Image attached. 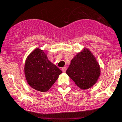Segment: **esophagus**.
<instances>
[{
  "label": "esophagus",
  "instance_id": "1",
  "mask_svg": "<svg viewBox=\"0 0 122 122\" xmlns=\"http://www.w3.org/2000/svg\"><path fill=\"white\" fill-rule=\"evenodd\" d=\"M66 69H67V68L66 66H65V67H63V68H62V71L63 72H66Z\"/></svg>",
  "mask_w": 122,
  "mask_h": 122
}]
</instances>
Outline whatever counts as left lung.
Masks as SVG:
<instances>
[{
    "label": "left lung",
    "instance_id": "1",
    "mask_svg": "<svg viewBox=\"0 0 122 122\" xmlns=\"http://www.w3.org/2000/svg\"><path fill=\"white\" fill-rule=\"evenodd\" d=\"M66 72L78 87L84 90L91 87L97 81L100 68L92 53L84 49L71 60Z\"/></svg>",
    "mask_w": 122,
    "mask_h": 122
}]
</instances>
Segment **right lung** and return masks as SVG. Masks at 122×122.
I'll use <instances>...</instances> for the list:
<instances>
[{"mask_svg":"<svg viewBox=\"0 0 122 122\" xmlns=\"http://www.w3.org/2000/svg\"><path fill=\"white\" fill-rule=\"evenodd\" d=\"M62 72L39 48L32 51L25 60V78L30 86L38 91H48Z\"/></svg>","mask_w":122,"mask_h":122,"instance_id":"add662e5","label":"right lung"}]
</instances>
